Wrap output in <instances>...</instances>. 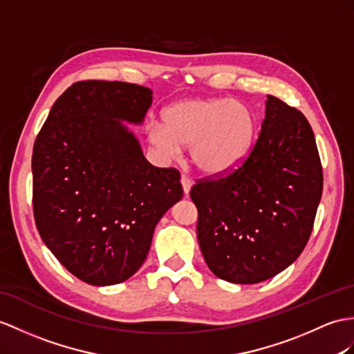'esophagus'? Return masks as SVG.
I'll return each instance as SVG.
<instances>
[{
  "mask_svg": "<svg viewBox=\"0 0 354 354\" xmlns=\"http://www.w3.org/2000/svg\"><path fill=\"white\" fill-rule=\"evenodd\" d=\"M180 183H182L185 195H189V192H191V187H192L191 180H189L186 176H182V177H180Z\"/></svg>",
  "mask_w": 354,
  "mask_h": 354,
  "instance_id": "1",
  "label": "esophagus"
}]
</instances>
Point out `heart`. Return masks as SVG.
<instances>
[{"instance_id": "obj_1", "label": "heart", "mask_w": 354, "mask_h": 354, "mask_svg": "<svg viewBox=\"0 0 354 354\" xmlns=\"http://www.w3.org/2000/svg\"><path fill=\"white\" fill-rule=\"evenodd\" d=\"M163 124L147 126L149 142L162 158H178L189 148L194 165L207 176H221L243 162L254 138V117L242 102L195 97L172 103Z\"/></svg>"}]
</instances>
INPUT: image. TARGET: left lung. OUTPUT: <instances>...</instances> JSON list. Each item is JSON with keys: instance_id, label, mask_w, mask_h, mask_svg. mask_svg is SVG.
I'll use <instances>...</instances> for the list:
<instances>
[{"instance_id": "obj_1", "label": "left lung", "mask_w": 354, "mask_h": 354, "mask_svg": "<svg viewBox=\"0 0 354 354\" xmlns=\"http://www.w3.org/2000/svg\"><path fill=\"white\" fill-rule=\"evenodd\" d=\"M322 192L308 120L267 94L261 132L242 165L191 189L209 269L232 283H258L286 270L308 243Z\"/></svg>"}]
</instances>
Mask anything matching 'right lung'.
<instances>
[{
  "label": "right lung",
  "instance_id": "right-lung-1",
  "mask_svg": "<svg viewBox=\"0 0 354 354\" xmlns=\"http://www.w3.org/2000/svg\"><path fill=\"white\" fill-rule=\"evenodd\" d=\"M151 103L153 91L136 84L76 82L34 142L39 234L90 286H115L140 270L158 222L183 196L178 171L149 163L129 127L144 123Z\"/></svg>",
  "mask_w": 354,
  "mask_h": 354
}]
</instances>
